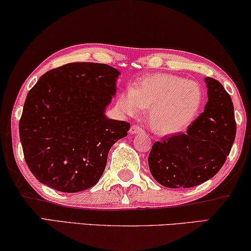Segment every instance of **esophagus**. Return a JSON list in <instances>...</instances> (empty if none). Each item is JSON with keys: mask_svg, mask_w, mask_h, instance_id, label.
I'll use <instances>...</instances> for the list:
<instances>
[{"mask_svg": "<svg viewBox=\"0 0 251 251\" xmlns=\"http://www.w3.org/2000/svg\"><path fill=\"white\" fill-rule=\"evenodd\" d=\"M142 132H143V129L141 128V126H135V125H133L132 126H131L130 130H129V133L130 134H138V133H142Z\"/></svg>", "mask_w": 251, "mask_h": 251, "instance_id": "34e87169", "label": "esophagus"}]
</instances>
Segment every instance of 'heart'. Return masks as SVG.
Instances as JSON below:
<instances>
[{
    "label": "heart",
    "mask_w": 251,
    "mask_h": 251,
    "mask_svg": "<svg viewBox=\"0 0 251 251\" xmlns=\"http://www.w3.org/2000/svg\"><path fill=\"white\" fill-rule=\"evenodd\" d=\"M202 90L194 81L163 75L142 77L118 99V108L125 116L137 117L149 109V122L160 134L181 132L198 114Z\"/></svg>",
    "instance_id": "1"
}]
</instances>
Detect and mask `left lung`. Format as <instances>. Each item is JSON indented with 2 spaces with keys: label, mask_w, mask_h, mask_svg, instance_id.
Here are the masks:
<instances>
[{
  "label": "left lung",
  "mask_w": 251,
  "mask_h": 251,
  "mask_svg": "<svg viewBox=\"0 0 251 251\" xmlns=\"http://www.w3.org/2000/svg\"><path fill=\"white\" fill-rule=\"evenodd\" d=\"M208 101L186 133L153 143L148 163L155 181L172 189L191 188L211 179L227 159L236 137L233 104L223 84L204 77Z\"/></svg>",
  "instance_id": "8db88e82"
}]
</instances>
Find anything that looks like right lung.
I'll list each match as a JSON object with an SVG mask.
<instances>
[{
	"mask_svg": "<svg viewBox=\"0 0 251 251\" xmlns=\"http://www.w3.org/2000/svg\"><path fill=\"white\" fill-rule=\"evenodd\" d=\"M119 75L106 64L69 63L45 73L30 90L20 140L41 183L71 194L99 181L111 147L130 129V123L105 116Z\"/></svg>",
	"mask_w": 251,
	"mask_h": 251,
	"instance_id": "1",
	"label": "right lung"
}]
</instances>
